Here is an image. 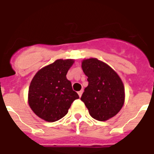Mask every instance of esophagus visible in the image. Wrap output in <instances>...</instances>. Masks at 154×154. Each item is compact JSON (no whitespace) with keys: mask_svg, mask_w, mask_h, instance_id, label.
Instances as JSON below:
<instances>
[{"mask_svg":"<svg viewBox=\"0 0 154 154\" xmlns=\"http://www.w3.org/2000/svg\"><path fill=\"white\" fill-rule=\"evenodd\" d=\"M82 94H83V90H81V91L78 92V95H79V97H82Z\"/></svg>","mask_w":154,"mask_h":154,"instance_id":"obj_1","label":"esophagus"}]
</instances>
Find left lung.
Returning a JSON list of instances; mask_svg holds the SVG:
<instances>
[{
	"label": "left lung",
	"instance_id": "left-lung-1",
	"mask_svg": "<svg viewBox=\"0 0 154 154\" xmlns=\"http://www.w3.org/2000/svg\"><path fill=\"white\" fill-rule=\"evenodd\" d=\"M82 67L89 84L81 100L90 116L101 122L114 117L125 101L124 85L119 76L107 64L96 58L84 60Z\"/></svg>",
	"mask_w": 154,
	"mask_h": 154
}]
</instances>
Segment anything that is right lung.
<instances>
[{"label": "right lung", "mask_w": 154, "mask_h": 154, "mask_svg": "<svg viewBox=\"0 0 154 154\" xmlns=\"http://www.w3.org/2000/svg\"><path fill=\"white\" fill-rule=\"evenodd\" d=\"M73 60H57L36 73L29 89V104L35 114L49 122L67 114L71 104L79 98L66 78Z\"/></svg>", "instance_id": "add662e5"}]
</instances>
